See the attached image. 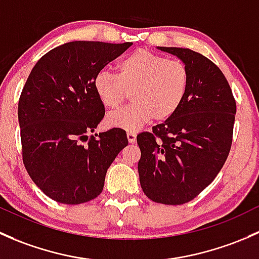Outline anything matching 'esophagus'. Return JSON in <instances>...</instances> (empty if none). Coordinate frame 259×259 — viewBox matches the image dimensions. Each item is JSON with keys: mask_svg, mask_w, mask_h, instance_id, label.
I'll return each instance as SVG.
<instances>
[{"mask_svg": "<svg viewBox=\"0 0 259 259\" xmlns=\"http://www.w3.org/2000/svg\"><path fill=\"white\" fill-rule=\"evenodd\" d=\"M127 140H128L130 143H135L136 142V133L135 132L127 133Z\"/></svg>", "mask_w": 259, "mask_h": 259, "instance_id": "esophagus-1", "label": "esophagus"}]
</instances>
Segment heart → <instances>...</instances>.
I'll return each mask as SVG.
<instances>
[{
	"instance_id": "1",
	"label": "heart",
	"mask_w": 259,
	"mask_h": 259,
	"mask_svg": "<svg viewBox=\"0 0 259 259\" xmlns=\"http://www.w3.org/2000/svg\"><path fill=\"white\" fill-rule=\"evenodd\" d=\"M117 71L101 70L93 79L96 95L108 110L118 108L132 95V105L108 114L110 127L135 132L149 119L167 121L185 102L189 71L181 61L137 50L117 63Z\"/></svg>"
}]
</instances>
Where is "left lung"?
Returning a JSON list of instances; mask_svg holds the SVG:
<instances>
[{
  "instance_id": "obj_1",
  "label": "left lung",
  "mask_w": 259,
  "mask_h": 259,
  "mask_svg": "<svg viewBox=\"0 0 259 259\" xmlns=\"http://www.w3.org/2000/svg\"><path fill=\"white\" fill-rule=\"evenodd\" d=\"M157 49L187 66L189 89L170 118L137 136L138 175L149 199L176 206L198 196L222 169L232 145L236 101L225 74L203 55Z\"/></svg>"
}]
</instances>
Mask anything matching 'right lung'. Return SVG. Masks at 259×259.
Wrapping results in <instances>:
<instances>
[{
	"instance_id": "right-lung-1",
	"label": "right lung",
	"mask_w": 259,
	"mask_h": 259,
	"mask_svg": "<svg viewBox=\"0 0 259 259\" xmlns=\"http://www.w3.org/2000/svg\"><path fill=\"white\" fill-rule=\"evenodd\" d=\"M131 46L68 42L42 56L26 81L18 102L23 164L37 187L58 203L96 198L108 167L128 145L121 128L89 135L105 117L95 76Z\"/></svg>"
}]
</instances>
